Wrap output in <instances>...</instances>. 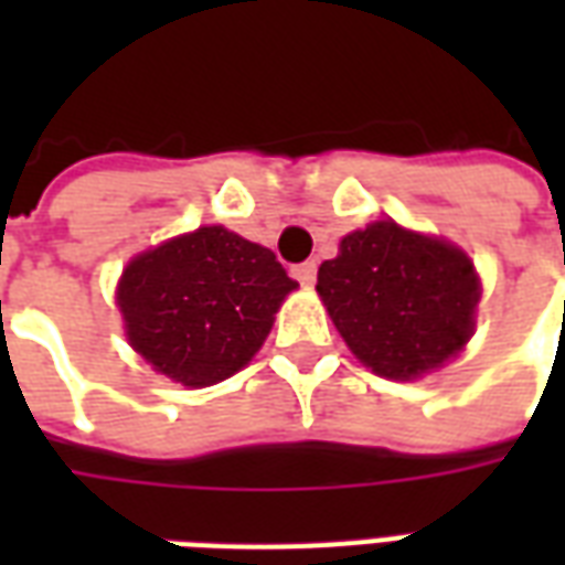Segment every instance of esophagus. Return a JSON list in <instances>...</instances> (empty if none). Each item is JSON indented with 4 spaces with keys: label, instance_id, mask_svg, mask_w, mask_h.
Wrapping results in <instances>:
<instances>
[{
    "label": "esophagus",
    "instance_id": "esophagus-1",
    "mask_svg": "<svg viewBox=\"0 0 565 565\" xmlns=\"http://www.w3.org/2000/svg\"><path fill=\"white\" fill-rule=\"evenodd\" d=\"M294 278L302 287H311L315 284V278H318V263L315 259H308V263H299V266H294Z\"/></svg>",
    "mask_w": 565,
    "mask_h": 565
}]
</instances>
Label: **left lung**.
Instances as JSON below:
<instances>
[{"instance_id":"1","label":"left lung","mask_w":565,"mask_h":565,"mask_svg":"<svg viewBox=\"0 0 565 565\" xmlns=\"http://www.w3.org/2000/svg\"><path fill=\"white\" fill-rule=\"evenodd\" d=\"M318 294L348 348L384 379H417L472 335L478 278L469 257L393 221L344 235Z\"/></svg>"}]
</instances>
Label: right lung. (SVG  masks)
<instances>
[{"label":"right lung","instance_id":"1","mask_svg":"<svg viewBox=\"0 0 565 565\" xmlns=\"http://www.w3.org/2000/svg\"><path fill=\"white\" fill-rule=\"evenodd\" d=\"M294 287L269 247L202 226L132 259L117 302L150 366L184 387H209L247 366Z\"/></svg>","mask_w":565,"mask_h":565}]
</instances>
